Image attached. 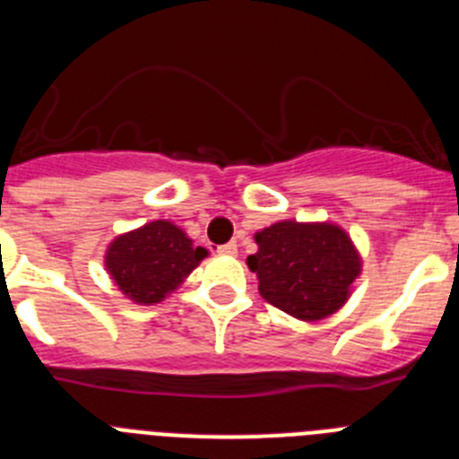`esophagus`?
Listing matches in <instances>:
<instances>
[{"label": "esophagus", "instance_id": "obj_1", "mask_svg": "<svg viewBox=\"0 0 459 459\" xmlns=\"http://www.w3.org/2000/svg\"><path fill=\"white\" fill-rule=\"evenodd\" d=\"M237 243L234 241H230V243H225V246H221V248H218V253L221 255H237Z\"/></svg>", "mask_w": 459, "mask_h": 459}]
</instances>
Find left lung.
Segmentation results:
<instances>
[{
  "instance_id": "obj_1",
  "label": "left lung",
  "mask_w": 459,
  "mask_h": 459,
  "mask_svg": "<svg viewBox=\"0 0 459 459\" xmlns=\"http://www.w3.org/2000/svg\"><path fill=\"white\" fill-rule=\"evenodd\" d=\"M248 269L271 306L303 322L338 312L360 275V255L333 222L280 221L255 234Z\"/></svg>"
}]
</instances>
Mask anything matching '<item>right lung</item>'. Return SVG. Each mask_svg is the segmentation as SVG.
Segmentation results:
<instances>
[{"instance_id": "1", "label": "right lung", "mask_w": 459, "mask_h": 459, "mask_svg": "<svg viewBox=\"0 0 459 459\" xmlns=\"http://www.w3.org/2000/svg\"><path fill=\"white\" fill-rule=\"evenodd\" d=\"M181 227L169 221L147 222L117 237L105 253V269L115 285L140 306L160 303L206 257Z\"/></svg>"}]
</instances>
